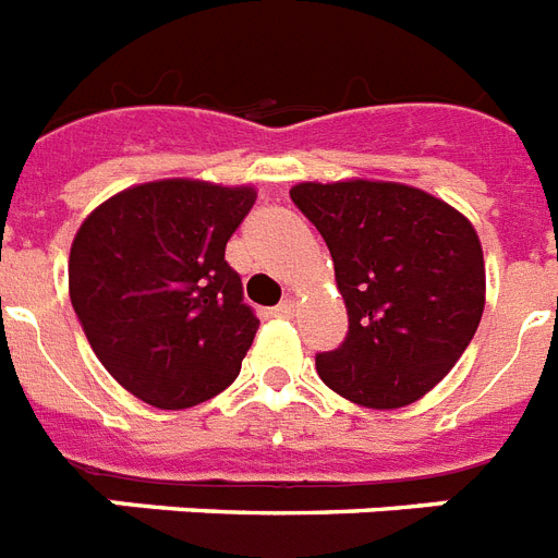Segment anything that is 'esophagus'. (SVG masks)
Segmentation results:
<instances>
[{"mask_svg":"<svg viewBox=\"0 0 558 558\" xmlns=\"http://www.w3.org/2000/svg\"><path fill=\"white\" fill-rule=\"evenodd\" d=\"M293 311H296V302L288 300V296H284V300L274 307V314H276V316H282V319H291Z\"/></svg>","mask_w":558,"mask_h":558,"instance_id":"esophagus-1","label":"esophagus"}]
</instances>
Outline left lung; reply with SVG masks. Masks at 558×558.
Instances as JSON below:
<instances>
[{
  "mask_svg": "<svg viewBox=\"0 0 558 558\" xmlns=\"http://www.w3.org/2000/svg\"><path fill=\"white\" fill-rule=\"evenodd\" d=\"M291 202L333 258L349 333L316 354L328 389L368 409L409 405L449 374L484 314L472 225L423 190L383 181L300 184Z\"/></svg>",
  "mask_w": 558,
  "mask_h": 558,
  "instance_id": "1",
  "label": "left lung"
}]
</instances>
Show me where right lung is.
Instances as JSON below:
<instances>
[{
  "instance_id": "add662e5",
  "label": "right lung",
  "mask_w": 558,
  "mask_h": 558,
  "mask_svg": "<svg viewBox=\"0 0 558 558\" xmlns=\"http://www.w3.org/2000/svg\"><path fill=\"white\" fill-rule=\"evenodd\" d=\"M251 186L155 181L114 195L71 244L74 314L106 372L144 403L190 409L242 372L258 316L225 247Z\"/></svg>"
}]
</instances>
